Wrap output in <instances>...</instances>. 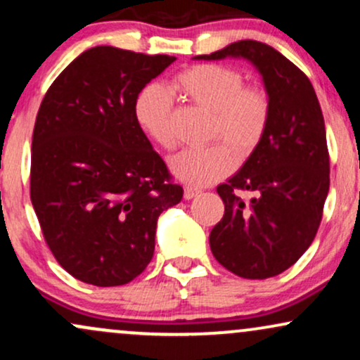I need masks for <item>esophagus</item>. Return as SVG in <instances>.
<instances>
[{
  "label": "esophagus",
  "mask_w": 360,
  "mask_h": 360,
  "mask_svg": "<svg viewBox=\"0 0 360 360\" xmlns=\"http://www.w3.org/2000/svg\"><path fill=\"white\" fill-rule=\"evenodd\" d=\"M201 191L196 188H191V186H186L184 188V200H193L194 196H198Z\"/></svg>",
  "instance_id": "obj_1"
}]
</instances>
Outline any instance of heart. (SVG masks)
<instances>
[{"mask_svg":"<svg viewBox=\"0 0 360 360\" xmlns=\"http://www.w3.org/2000/svg\"><path fill=\"white\" fill-rule=\"evenodd\" d=\"M176 86L196 105L213 111V143L205 148H186L169 160L176 179L189 186H208L229 176L233 155L245 160L257 150L267 131L271 103L259 88H243L237 71L218 64H200L176 77ZM134 117L140 130L162 148L176 143L172 128V98L162 86L148 84L137 94Z\"/></svg>","mask_w":360,"mask_h":360,"instance_id":"obj_1","label":"heart"}]
</instances>
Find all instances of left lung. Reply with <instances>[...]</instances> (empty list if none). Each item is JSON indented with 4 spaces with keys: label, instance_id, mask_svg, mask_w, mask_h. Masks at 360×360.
<instances>
[{
    "label": "left lung",
    "instance_id": "obj_1",
    "mask_svg": "<svg viewBox=\"0 0 360 360\" xmlns=\"http://www.w3.org/2000/svg\"><path fill=\"white\" fill-rule=\"evenodd\" d=\"M249 60L271 103L264 140L237 174L217 188L225 214L210 233L214 259L245 279L289 269L307 252L330 188L325 122L311 82L271 45L238 40L196 60ZM238 191L252 198L242 200Z\"/></svg>",
    "mask_w": 360,
    "mask_h": 360
}]
</instances>
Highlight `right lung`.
<instances>
[{
  "label": "right lung",
  "mask_w": 360,
  "mask_h": 360,
  "mask_svg": "<svg viewBox=\"0 0 360 360\" xmlns=\"http://www.w3.org/2000/svg\"><path fill=\"white\" fill-rule=\"evenodd\" d=\"M176 57L98 45L52 82L32 139L30 198L53 257L93 286L142 274L157 220L183 200L134 117L137 94Z\"/></svg>",
  "instance_id": "1"
}]
</instances>
